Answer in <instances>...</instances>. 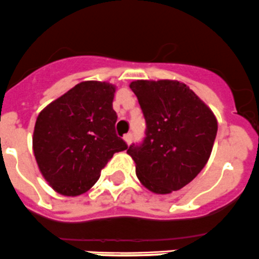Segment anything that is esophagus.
<instances>
[{
	"instance_id": "34e87169",
	"label": "esophagus",
	"mask_w": 259,
	"mask_h": 259,
	"mask_svg": "<svg viewBox=\"0 0 259 259\" xmlns=\"http://www.w3.org/2000/svg\"><path fill=\"white\" fill-rule=\"evenodd\" d=\"M124 142H126L127 144H131V142H132V133H128V135H126L123 137Z\"/></svg>"
}]
</instances>
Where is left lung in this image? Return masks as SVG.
Wrapping results in <instances>:
<instances>
[{
  "label": "left lung",
  "instance_id": "8db88e82",
  "mask_svg": "<svg viewBox=\"0 0 259 259\" xmlns=\"http://www.w3.org/2000/svg\"><path fill=\"white\" fill-rule=\"evenodd\" d=\"M130 88L147 122L143 143L127 149L138 180L162 195L184 188L210 158L218 133L216 116L178 80H135Z\"/></svg>",
  "mask_w": 259,
  "mask_h": 259
}]
</instances>
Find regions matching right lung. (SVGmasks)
I'll list each match as a JSON object with an SVG mask.
<instances>
[{
    "label": "right lung",
    "instance_id": "add662e5",
    "mask_svg": "<svg viewBox=\"0 0 259 259\" xmlns=\"http://www.w3.org/2000/svg\"><path fill=\"white\" fill-rule=\"evenodd\" d=\"M116 86L88 80L47 105L33 131V153L53 190L79 196L93 188L116 152L127 149L116 136Z\"/></svg>",
    "mask_w": 259,
    "mask_h": 259
}]
</instances>
